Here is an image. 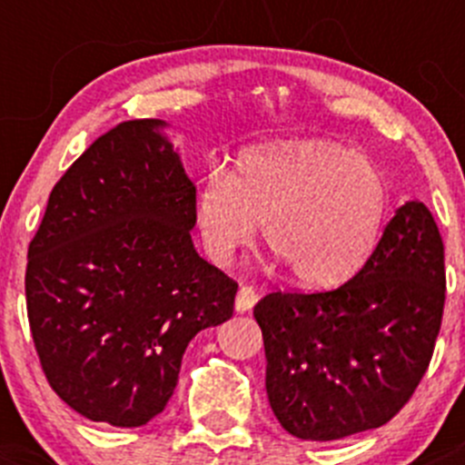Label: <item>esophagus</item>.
<instances>
[{
	"label": "esophagus",
	"instance_id": "obj_1",
	"mask_svg": "<svg viewBox=\"0 0 465 465\" xmlns=\"http://www.w3.org/2000/svg\"><path fill=\"white\" fill-rule=\"evenodd\" d=\"M256 302H259V294H256V290L250 288V285H241V288H238L236 303H233V308H236V312H250L252 308L256 306Z\"/></svg>",
	"mask_w": 465,
	"mask_h": 465
}]
</instances>
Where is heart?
I'll return each mask as SVG.
<instances>
[{"label":"heart","mask_w":465,"mask_h":465,"mask_svg":"<svg viewBox=\"0 0 465 465\" xmlns=\"http://www.w3.org/2000/svg\"><path fill=\"white\" fill-rule=\"evenodd\" d=\"M389 211V182L364 154L323 142L256 148L232 173H211L193 220L206 254L220 265L259 238L306 288L349 281L378 245Z\"/></svg>","instance_id":"obj_1"}]
</instances>
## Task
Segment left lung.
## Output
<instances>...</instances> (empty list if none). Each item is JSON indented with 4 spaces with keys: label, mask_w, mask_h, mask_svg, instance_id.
I'll use <instances>...</instances> for the list:
<instances>
[{
    "label": "left lung",
    "mask_w": 465,
    "mask_h": 465,
    "mask_svg": "<svg viewBox=\"0 0 465 465\" xmlns=\"http://www.w3.org/2000/svg\"><path fill=\"white\" fill-rule=\"evenodd\" d=\"M443 303V241L419 200L396 209L344 285L262 297L265 389L285 432L337 440L389 423L428 371Z\"/></svg>",
    "instance_id": "left-lung-1"
}]
</instances>
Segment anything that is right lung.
<instances>
[{"label": "right lung", "instance_id": "1", "mask_svg": "<svg viewBox=\"0 0 465 465\" xmlns=\"http://www.w3.org/2000/svg\"><path fill=\"white\" fill-rule=\"evenodd\" d=\"M166 121H124L54 186L29 245L26 311L42 371L81 416L142 428L238 285L195 252V184Z\"/></svg>", "mask_w": 465, "mask_h": 465}]
</instances>
